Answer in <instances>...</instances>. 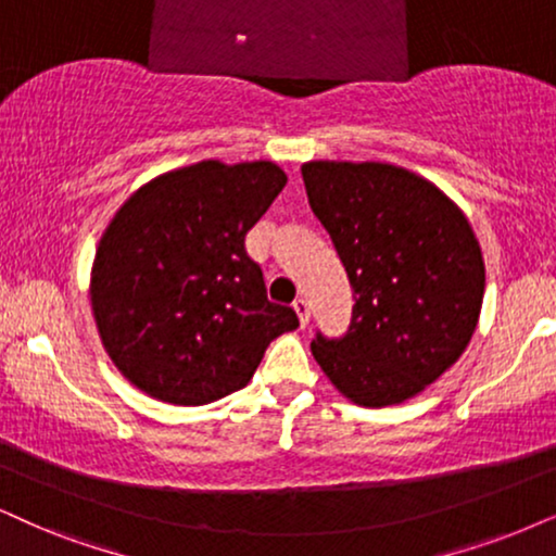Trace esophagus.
Wrapping results in <instances>:
<instances>
[{
	"mask_svg": "<svg viewBox=\"0 0 556 556\" xmlns=\"http://www.w3.org/2000/svg\"><path fill=\"white\" fill-rule=\"evenodd\" d=\"M292 307H294V313H298L300 326L305 328L307 323H311V305H307V300L305 298H298V300L292 302Z\"/></svg>",
	"mask_w": 556,
	"mask_h": 556,
	"instance_id": "34e87169",
	"label": "esophagus"
}]
</instances>
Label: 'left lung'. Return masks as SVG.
Wrapping results in <instances>:
<instances>
[{"mask_svg":"<svg viewBox=\"0 0 556 556\" xmlns=\"http://www.w3.org/2000/svg\"><path fill=\"white\" fill-rule=\"evenodd\" d=\"M302 179L356 298L346 336L311 343L315 362L354 405L420 395L480 320L484 258L467 215L433 181L382 161H307Z\"/></svg>","mask_w":556,"mask_h":556,"instance_id":"1","label":"left lung"}]
</instances>
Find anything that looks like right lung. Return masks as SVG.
<instances>
[{
    "label": "right lung",
    "mask_w": 556,
    "mask_h": 556,
    "mask_svg": "<svg viewBox=\"0 0 556 556\" xmlns=\"http://www.w3.org/2000/svg\"><path fill=\"white\" fill-rule=\"evenodd\" d=\"M285 185L271 161L205 159L146 181L112 215L91 264V313L140 392L213 403L245 388L266 346L300 326L292 307L266 300L243 249Z\"/></svg>",
    "instance_id": "right-lung-1"
}]
</instances>
